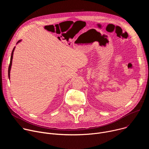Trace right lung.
<instances>
[{"label":"right lung","instance_id":"1","mask_svg":"<svg viewBox=\"0 0 149 149\" xmlns=\"http://www.w3.org/2000/svg\"><path fill=\"white\" fill-rule=\"evenodd\" d=\"M20 40H19L17 42H19ZM15 48H13V50H12V54H11V57H10V63H9V68H8V76H9V78L10 79V68H11V66H12V58H13V51H14V49H15Z\"/></svg>","mask_w":149,"mask_h":149}]
</instances>
